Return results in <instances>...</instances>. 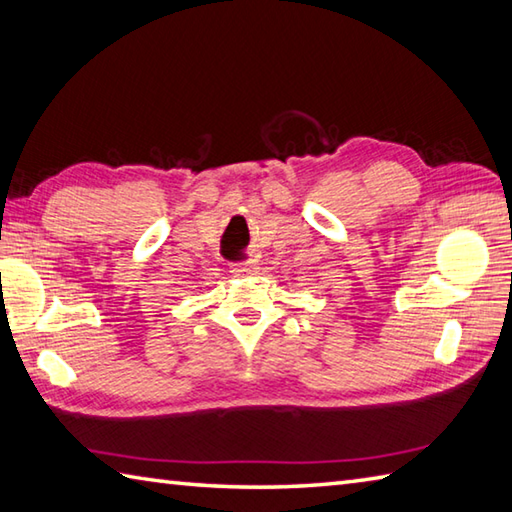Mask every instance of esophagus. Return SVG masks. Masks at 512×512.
<instances>
[{"mask_svg":"<svg viewBox=\"0 0 512 512\" xmlns=\"http://www.w3.org/2000/svg\"><path fill=\"white\" fill-rule=\"evenodd\" d=\"M233 273L235 275H253V273H257V262H255V259H246V262L237 264L233 268Z\"/></svg>","mask_w":512,"mask_h":512,"instance_id":"obj_1","label":"esophagus"}]
</instances>
